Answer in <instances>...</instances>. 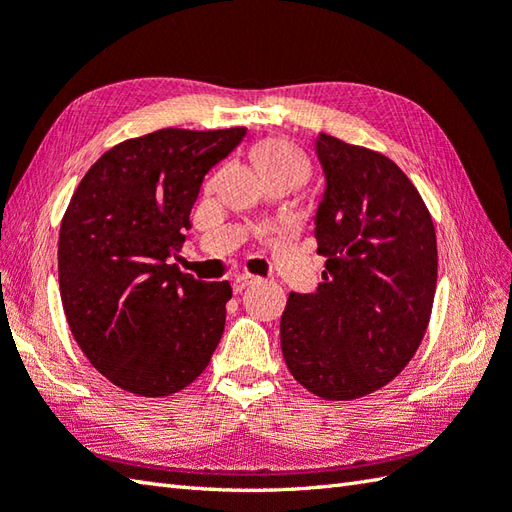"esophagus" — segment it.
Returning <instances> with one entry per match:
<instances>
[{
  "mask_svg": "<svg viewBox=\"0 0 512 512\" xmlns=\"http://www.w3.org/2000/svg\"><path fill=\"white\" fill-rule=\"evenodd\" d=\"M253 275H235L233 277V290L235 292H242L246 286H250V284H253Z\"/></svg>",
  "mask_w": 512,
  "mask_h": 512,
  "instance_id": "34e87169",
  "label": "esophagus"
}]
</instances>
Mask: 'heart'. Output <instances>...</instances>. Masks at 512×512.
Returning <instances> with one entry per match:
<instances>
[{
    "label": "heart",
    "mask_w": 512,
    "mask_h": 512,
    "mask_svg": "<svg viewBox=\"0 0 512 512\" xmlns=\"http://www.w3.org/2000/svg\"><path fill=\"white\" fill-rule=\"evenodd\" d=\"M253 160L264 178L292 176L301 180L308 171L306 158L301 156V151L286 143V140L277 138H268L257 143L253 149Z\"/></svg>",
    "instance_id": "b5f03b06"
}]
</instances>
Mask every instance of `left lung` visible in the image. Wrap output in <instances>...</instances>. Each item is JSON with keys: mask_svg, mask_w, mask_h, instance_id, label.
I'll return each mask as SVG.
<instances>
[{"mask_svg": "<svg viewBox=\"0 0 512 512\" xmlns=\"http://www.w3.org/2000/svg\"><path fill=\"white\" fill-rule=\"evenodd\" d=\"M325 191L314 217L317 292H290L281 352L297 383L354 400L394 380L431 319L438 244L431 213L394 160L319 134Z\"/></svg>", "mask_w": 512, "mask_h": 512, "instance_id": "8db88e82", "label": "left lung"}]
</instances>
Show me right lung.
<instances>
[{
    "instance_id": "1",
    "label": "right lung",
    "mask_w": 512,
    "mask_h": 512,
    "mask_svg": "<svg viewBox=\"0 0 512 512\" xmlns=\"http://www.w3.org/2000/svg\"><path fill=\"white\" fill-rule=\"evenodd\" d=\"M246 127L158 129L94 162L61 220L63 312L88 361L136 396H169L198 378L226 321L228 281L182 273L178 257L202 180Z\"/></svg>"
}]
</instances>
